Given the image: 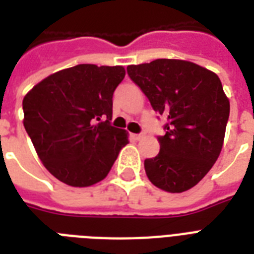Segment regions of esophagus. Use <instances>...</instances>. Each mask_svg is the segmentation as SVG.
Here are the masks:
<instances>
[{"label": "esophagus", "mask_w": 254, "mask_h": 254, "mask_svg": "<svg viewBox=\"0 0 254 254\" xmlns=\"http://www.w3.org/2000/svg\"><path fill=\"white\" fill-rule=\"evenodd\" d=\"M131 137L134 139H141L145 137V134H143V133H139V134H131Z\"/></svg>", "instance_id": "obj_1"}]
</instances>
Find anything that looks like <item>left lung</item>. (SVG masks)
I'll list each match as a JSON object with an SVG mask.
<instances>
[{"mask_svg": "<svg viewBox=\"0 0 254 254\" xmlns=\"http://www.w3.org/2000/svg\"><path fill=\"white\" fill-rule=\"evenodd\" d=\"M127 69L153 109L167 119L158 155L143 163L149 181L171 193L192 189L216 162L224 142L229 100L220 79L181 59H155Z\"/></svg>", "mask_w": 254, "mask_h": 254, "instance_id": "obj_1", "label": "left lung"}]
</instances>
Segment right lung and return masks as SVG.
Listing matches in <instances>:
<instances>
[{
	"label": "right lung",
	"instance_id": "obj_1",
	"mask_svg": "<svg viewBox=\"0 0 254 254\" xmlns=\"http://www.w3.org/2000/svg\"><path fill=\"white\" fill-rule=\"evenodd\" d=\"M123 65L77 64L50 75L23 97V125L45 167L65 185L103 181L127 131L111 125Z\"/></svg>",
	"mask_w": 254,
	"mask_h": 254
}]
</instances>
